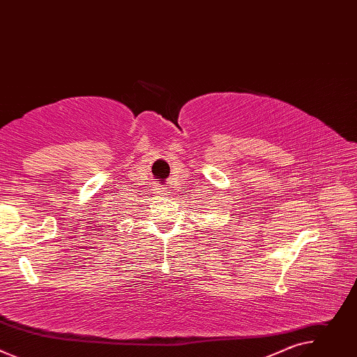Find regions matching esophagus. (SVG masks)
Segmentation results:
<instances>
[{"label":"esophagus","instance_id":"1","mask_svg":"<svg viewBox=\"0 0 357 357\" xmlns=\"http://www.w3.org/2000/svg\"><path fill=\"white\" fill-rule=\"evenodd\" d=\"M155 190H157L155 193H158V195L164 196V195H167V192H168V188H165V186H158Z\"/></svg>","mask_w":357,"mask_h":357}]
</instances>
